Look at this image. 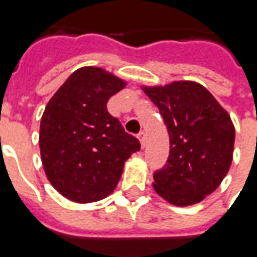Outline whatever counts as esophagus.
Here are the masks:
<instances>
[{
	"instance_id": "obj_1",
	"label": "esophagus",
	"mask_w": 257,
	"mask_h": 257,
	"mask_svg": "<svg viewBox=\"0 0 257 257\" xmlns=\"http://www.w3.org/2000/svg\"><path fill=\"white\" fill-rule=\"evenodd\" d=\"M139 140H140V143H142V147H145L146 142H147V136H146L145 131H140Z\"/></svg>"
}]
</instances>
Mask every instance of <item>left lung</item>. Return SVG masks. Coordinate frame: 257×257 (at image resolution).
<instances>
[{"label":"left lung","instance_id":"obj_1","mask_svg":"<svg viewBox=\"0 0 257 257\" xmlns=\"http://www.w3.org/2000/svg\"><path fill=\"white\" fill-rule=\"evenodd\" d=\"M143 90L158 107L169 135V157L154 172L153 186L171 204H197L219 187L230 169L235 140L231 118L195 82Z\"/></svg>","mask_w":257,"mask_h":257}]
</instances>
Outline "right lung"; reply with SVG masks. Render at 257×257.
<instances>
[{"label": "right lung", "instance_id": "obj_1", "mask_svg": "<svg viewBox=\"0 0 257 257\" xmlns=\"http://www.w3.org/2000/svg\"><path fill=\"white\" fill-rule=\"evenodd\" d=\"M125 82L99 67L74 71L53 95L42 114V165L59 193L75 202H93L112 193L123 164L140 150L107 111V101Z\"/></svg>", "mask_w": 257, "mask_h": 257}]
</instances>
